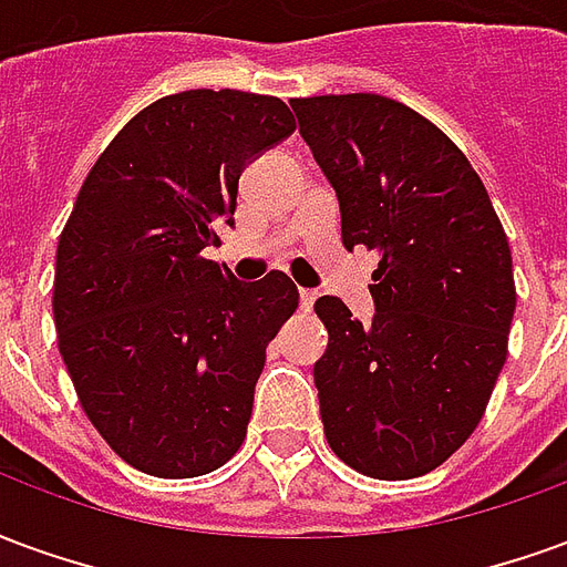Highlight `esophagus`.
I'll use <instances>...</instances> for the list:
<instances>
[{"label":"esophagus","mask_w":567,"mask_h":567,"mask_svg":"<svg viewBox=\"0 0 567 567\" xmlns=\"http://www.w3.org/2000/svg\"><path fill=\"white\" fill-rule=\"evenodd\" d=\"M312 303H316V291L300 288V309H303V312H309V309H312Z\"/></svg>","instance_id":"esophagus-1"}]
</instances>
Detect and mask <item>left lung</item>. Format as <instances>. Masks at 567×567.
I'll list each match as a JSON object with an SVG mask.
<instances>
[{
	"label": "left lung",
	"instance_id": "8db88e82",
	"mask_svg": "<svg viewBox=\"0 0 567 567\" xmlns=\"http://www.w3.org/2000/svg\"><path fill=\"white\" fill-rule=\"evenodd\" d=\"M340 199L343 246L380 255L377 316L319 297L324 437L373 480L434 471L474 434L507 361L516 282L507 234L462 148L380 93L291 100Z\"/></svg>",
	"mask_w": 567,
	"mask_h": 567
}]
</instances>
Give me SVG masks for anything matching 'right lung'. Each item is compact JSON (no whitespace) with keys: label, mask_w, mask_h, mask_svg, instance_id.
Segmentation results:
<instances>
[{"label":"right lung","mask_w":567,"mask_h":567,"mask_svg":"<svg viewBox=\"0 0 567 567\" xmlns=\"http://www.w3.org/2000/svg\"><path fill=\"white\" fill-rule=\"evenodd\" d=\"M295 127L279 96L173 93L130 117L81 185L56 246V346L81 410L142 474H209L246 440L300 295L279 270L236 282L203 248L234 224L246 163Z\"/></svg>","instance_id":"right-lung-1"}]
</instances>
